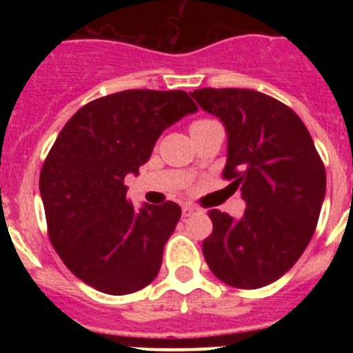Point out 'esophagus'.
Returning <instances> with one entry per match:
<instances>
[{"label": "esophagus", "instance_id": "esophagus-1", "mask_svg": "<svg viewBox=\"0 0 353 353\" xmlns=\"http://www.w3.org/2000/svg\"><path fill=\"white\" fill-rule=\"evenodd\" d=\"M196 212V208L192 207V205H183L182 207V215L183 217H191L192 214H194Z\"/></svg>", "mask_w": 353, "mask_h": 353}]
</instances>
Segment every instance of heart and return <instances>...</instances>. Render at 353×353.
Here are the masks:
<instances>
[{"mask_svg": "<svg viewBox=\"0 0 353 353\" xmlns=\"http://www.w3.org/2000/svg\"><path fill=\"white\" fill-rule=\"evenodd\" d=\"M205 121H208V120H196L194 123H192L191 127H194V125H199V123H205Z\"/></svg>", "mask_w": 353, "mask_h": 353, "instance_id": "heart-1", "label": "heart"}]
</instances>
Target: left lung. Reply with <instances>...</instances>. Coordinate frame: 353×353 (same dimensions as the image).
Returning <instances> with one entry per match:
<instances>
[{
	"mask_svg": "<svg viewBox=\"0 0 353 353\" xmlns=\"http://www.w3.org/2000/svg\"><path fill=\"white\" fill-rule=\"evenodd\" d=\"M199 108L223 121V179L240 189V219L210 210L203 256L217 279L254 290L277 281L310 244L325 198V168L313 138L288 105L244 88H201Z\"/></svg>",
	"mask_w": 353,
	"mask_h": 353,
	"instance_id": "obj_1",
	"label": "left lung"
}]
</instances>
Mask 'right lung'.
I'll use <instances>...</instances> for the list:
<instances>
[{"instance_id": "1", "label": "right lung", "mask_w": 353, "mask_h": 353, "mask_svg": "<svg viewBox=\"0 0 353 353\" xmlns=\"http://www.w3.org/2000/svg\"><path fill=\"white\" fill-rule=\"evenodd\" d=\"M196 111L182 90H125L65 123L40 171V196L52 248L81 281L109 295L154 281L182 208H136L123 180L139 173L168 127Z\"/></svg>"}]
</instances>
